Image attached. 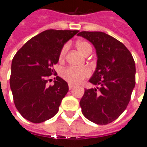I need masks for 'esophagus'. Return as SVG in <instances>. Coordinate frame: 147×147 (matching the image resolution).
<instances>
[{
	"label": "esophagus",
	"instance_id": "34e87169",
	"mask_svg": "<svg viewBox=\"0 0 147 147\" xmlns=\"http://www.w3.org/2000/svg\"><path fill=\"white\" fill-rule=\"evenodd\" d=\"M73 87H74L73 85L68 84V89H69V90H71V89H72V88H73Z\"/></svg>",
	"mask_w": 147,
	"mask_h": 147
}]
</instances>
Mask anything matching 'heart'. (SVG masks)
I'll use <instances>...</instances> for the list:
<instances>
[{
    "label": "heart",
    "mask_w": 147,
    "mask_h": 147,
    "mask_svg": "<svg viewBox=\"0 0 147 147\" xmlns=\"http://www.w3.org/2000/svg\"><path fill=\"white\" fill-rule=\"evenodd\" d=\"M76 47L79 51L84 55L87 54L88 52L92 51L91 45L85 40H79L76 43ZM68 44L65 43L60 51V61H63L65 59V55L68 51ZM90 74H91V71L88 67L78 68V67L70 66V67L63 69L62 72H61V76L63 79L71 84H78L79 82H82V80H84L86 78L90 76Z\"/></svg>",
    "instance_id": "heart-1"
}]
</instances>
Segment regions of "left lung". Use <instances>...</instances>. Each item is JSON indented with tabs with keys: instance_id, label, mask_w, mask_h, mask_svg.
Masks as SVG:
<instances>
[{
	"instance_id": "left-lung-1",
	"label": "left lung",
	"mask_w": 147,
	"mask_h": 147,
	"mask_svg": "<svg viewBox=\"0 0 147 147\" xmlns=\"http://www.w3.org/2000/svg\"><path fill=\"white\" fill-rule=\"evenodd\" d=\"M93 43L96 51V68L90 82L98 86L85 90L80 100L88 120L107 125L126 109L136 84V65L123 43L103 32L82 31L78 34Z\"/></svg>"
}]
</instances>
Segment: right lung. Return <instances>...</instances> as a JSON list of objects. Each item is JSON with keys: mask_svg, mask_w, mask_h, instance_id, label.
Returning a JSON list of instances; mask_svg holds the SVG:
<instances>
[{"mask_svg": "<svg viewBox=\"0 0 147 147\" xmlns=\"http://www.w3.org/2000/svg\"><path fill=\"white\" fill-rule=\"evenodd\" d=\"M79 30L48 29L26 43L13 57L10 86L18 112L32 123H41L54 117L68 91L61 77L47 86L49 76L57 74L61 49Z\"/></svg>", "mask_w": 147, "mask_h": 147, "instance_id": "right-lung-1", "label": "right lung"}]
</instances>
